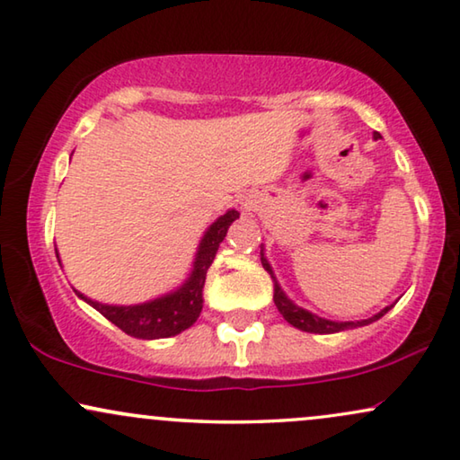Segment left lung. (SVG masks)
I'll list each match as a JSON object with an SVG mask.
<instances>
[{"label":"left lung","mask_w":460,"mask_h":460,"mask_svg":"<svg viewBox=\"0 0 460 460\" xmlns=\"http://www.w3.org/2000/svg\"><path fill=\"white\" fill-rule=\"evenodd\" d=\"M375 139H379L381 135L375 133L373 135ZM261 261H262V267L267 273L270 275V279L275 283V294H273V300H275V306L279 308V313L283 314V319H286L289 325H294L296 329H302V332H308V333H338V332H346V329H354V327H362V325H368V323L377 321L384 316L387 310L392 306H385L381 313H377L371 319H365V321H344V323H338V321H327V319H321V316H316L313 313H308V310H304L300 306H296V304L289 300L286 296V292L279 288V283H277L275 275H273V269H270V264L267 261V256H264V250H261Z\"/></svg>","instance_id":"obj_1"}]
</instances>
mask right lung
<instances>
[{
    "label": "right lung",
    "instance_id": "obj_1",
    "mask_svg": "<svg viewBox=\"0 0 460 460\" xmlns=\"http://www.w3.org/2000/svg\"><path fill=\"white\" fill-rule=\"evenodd\" d=\"M239 218L237 210H227L223 217H218L215 223L210 225L208 231L204 233L202 242L198 245L196 262H193L191 275L181 286L177 292H171L163 297H156L152 302L135 304V306H112V304H102L95 300H89L87 296L81 292L75 294L85 300L87 304L102 313L110 323L122 329L127 335L139 340H158V338H171L185 329H190L193 323L198 321L199 313H202V289L206 281V273H208L212 261H215L217 250L221 242L227 235L229 225ZM60 262V256H58Z\"/></svg>",
    "mask_w": 460,
    "mask_h": 460
}]
</instances>
